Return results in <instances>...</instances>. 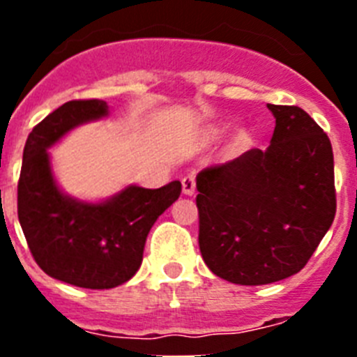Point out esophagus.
Segmentation results:
<instances>
[{
  "mask_svg": "<svg viewBox=\"0 0 357 357\" xmlns=\"http://www.w3.org/2000/svg\"><path fill=\"white\" fill-rule=\"evenodd\" d=\"M195 188H197L195 175H185L184 178H182V191H184V195H193Z\"/></svg>",
  "mask_w": 357,
  "mask_h": 357,
  "instance_id": "1",
  "label": "esophagus"
}]
</instances>
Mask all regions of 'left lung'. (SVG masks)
I'll return each mask as SVG.
<instances>
[{
	"label": "left lung",
	"instance_id": "8db88e82",
	"mask_svg": "<svg viewBox=\"0 0 357 357\" xmlns=\"http://www.w3.org/2000/svg\"><path fill=\"white\" fill-rule=\"evenodd\" d=\"M266 150L245 151L197 175L198 245L214 275L241 286L298 273L336 214L333 146L311 116L272 105Z\"/></svg>",
	"mask_w": 357,
	"mask_h": 357
}]
</instances>
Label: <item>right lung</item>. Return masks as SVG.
I'll return each mask as SVG.
<instances>
[{
    "label": "right lung",
    "mask_w": 357,
    "mask_h": 357,
    "mask_svg": "<svg viewBox=\"0 0 357 357\" xmlns=\"http://www.w3.org/2000/svg\"><path fill=\"white\" fill-rule=\"evenodd\" d=\"M103 100H73L28 135L17 182V216L28 248L44 273L68 284L109 289L130 280L143 263L146 236L181 197L173 181L159 189L128 185L100 204L75 200L59 189L48 148L71 128L105 118Z\"/></svg>",
    "instance_id": "add662e5"
}]
</instances>
